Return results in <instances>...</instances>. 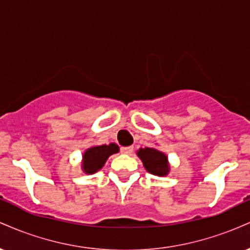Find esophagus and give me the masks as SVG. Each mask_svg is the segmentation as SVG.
<instances>
[{
  "mask_svg": "<svg viewBox=\"0 0 250 250\" xmlns=\"http://www.w3.org/2000/svg\"><path fill=\"white\" fill-rule=\"evenodd\" d=\"M121 151L123 154H127V155H130L131 153H133L134 151V147H122L121 148Z\"/></svg>",
  "mask_w": 250,
  "mask_h": 250,
  "instance_id": "esophagus-1",
  "label": "esophagus"
}]
</instances>
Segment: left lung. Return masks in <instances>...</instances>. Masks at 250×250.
I'll return each mask as SVG.
<instances>
[{"instance_id": "1", "label": "left lung", "mask_w": 250, "mask_h": 250, "mask_svg": "<svg viewBox=\"0 0 250 250\" xmlns=\"http://www.w3.org/2000/svg\"><path fill=\"white\" fill-rule=\"evenodd\" d=\"M136 155L140 157L146 170L155 176H167L170 171L168 156L161 150L156 148H140L136 151Z\"/></svg>"}]
</instances>
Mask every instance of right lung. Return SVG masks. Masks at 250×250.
<instances>
[{"mask_svg":"<svg viewBox=\"0 0 250 250\" xmlns=\"http://www.w3.org/2000/svg\"><path fill=\"white\" fill-rule=\"evenodd\" d=\"M120 148L116 143H109V145L93 146V147L85 149L82 155L81 168L83 173L94 174L102 169L104 163L107 162L110 155L119 153Z\"/></svg>","mask_w":250,"mask_h":250,"instance_id":"1","label":"right lung"}]
</instances>
